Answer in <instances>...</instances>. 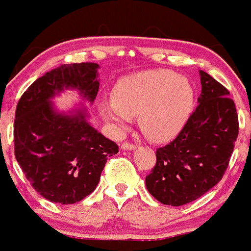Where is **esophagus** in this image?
Wrapping results in <instances>:
<instances>
[{"instance_id":"34e87169","label":"esophagus","mask_w":251,"mask_h":251,"mask_svg":"<svg viewBox=\"0 0 251 251\" xmlns=\"http://www.w3.org/2000/svg\"><path fill=\"white\" fill-rule=\"evenodd\" d=\"M136 148L135 144H131V143H127V142H125V143L121 144V150L122 151H134Z\"/></svg>"}]
</instances>
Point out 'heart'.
I'll return each instance as SVG.
<instances>
[{"label": "heart", "instance_id": "obj_1", "mask_svg": "<svg viewBox=\"0 0 251 251\" xmlns=\"http://www.w3.org/2000/svg\"><path fill=\"white\" fill-rule=\"evenodd\" d=\"M195 91L188 79L168 69L122 77L112 90V103L99 105L101 116L124 129L129 116H139V126L150 139L170 140L192 113Z\"/></svg>", "mask_w": 251, "mask_h": 251}]
</instances>
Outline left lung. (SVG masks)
<instances>
[{"instance_id":"1","label":"left lung","mask_w":251,"mask_h":251,"mask_svg":"<svg viewBox=\"0 0 251 251\" xmlns=\"http://www.w3.org/2000/svg\"><path fill=\"white\" fill-rule=\"evenodd\" d=\"M201 95L179 135L156 151L146 176L148 192L164 205L192 202L219 183L238 135V116L229 91L200 71Z\"/></svg>"}]
</instances>
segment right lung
I'll list each match as a JSON object with an SVG mask.
<instances>
[{"instance_id": "1", "label": "right lung", "mask_w": 251, "mask_h": 251, "mask_svg": "<svg viewBox=\"0 0 251 251\" xmlns=\"http://www.w3.org/2000/svg\"><path fill=\"white\" fill-rule=\"evenodd\" d=\"M99 64H63L37 78L22 95L14 121L15 158L36 191L49 201L76 203L97 188L107 158L119 146L94 129L83 103L60 111L52 101L76 90L93 104Z\"/></svg>"}]
</instances>
